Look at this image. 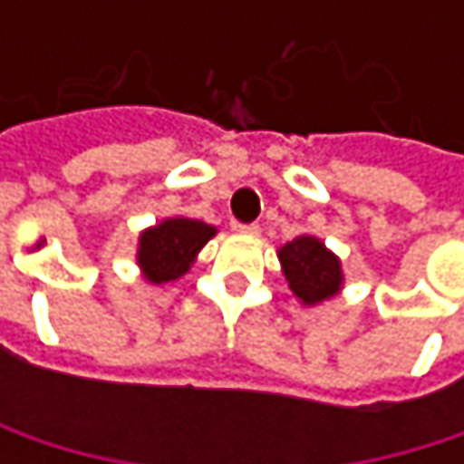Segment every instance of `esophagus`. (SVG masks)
I'll use <instances>...</instances> for the list:
<instances>
[{"mask_svg": "<svg viewBox=\"0 0 464 464\" xmlns=\"http://www.w3.org/2000/svg\"><path fill=\"white\" fill-rule=\"evenodd\" d=\"M236 231L244 233V236H257V233H260V226H257V223H244V226L238 223V226H236Z\"/></svg>", "mask_w": 464, "mask_h": 464, "instance_id": "esophagus-1", "label": "esophagus"}]
</instances>
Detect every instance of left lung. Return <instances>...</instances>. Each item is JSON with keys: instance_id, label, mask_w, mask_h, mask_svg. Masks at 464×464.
<instances>
[{"instance_id": "obj_1", "label": "left lung", "mask_w": 464, "mask_h": 464, "mask_svg": "<svg viewBox=\"0 0 464 464\" xmlns=\"http://www.w3.org/2000/svg\"><path fill=\"white\" fill-rule=\"evenodd\" d=\"M285 279L304 306H317L338 295L343 285L341 260L314 236H298L279 249Z\"/></svg>"}]
</instances>
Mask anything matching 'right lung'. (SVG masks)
Masks as SVG:
<instances>
[{"label": "right lung", "mask_w": 464, "mask_h": 464, "mask_svg": "<svg viewBox=\"0 0 464 464\" xmlns=\"http://www.w3.org/2000/svg\"><path fill=\"white\" fill-rule=\"evenodd\" d=\"M218 233L215 226L190 218H169L140 236L137 263L147 282H174L193 266L201 246Z\"/></svg>", "instance_id": "right-lung-1"}]
</instances>
